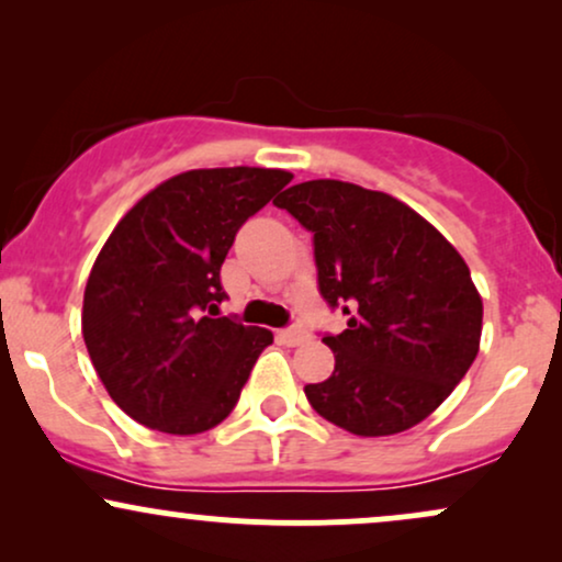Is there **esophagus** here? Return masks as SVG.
<instances>
[{"label": "esophagus", "mask_w": 562, "mask_h": 562, "mask_svg": "<svg viewBox=\"0 0 562 562\" xmlns=\"http://www.w3.org/2000/svg\"><path fill=\"white\" fill-rule=\"evenodd\" d=\"M277 338H280V344H285V346H301L303 340L308 338V335H306V330H303V327L293 325V327H285V330L277 333Z\"/></svg>", "instance_id": "1"}]
</instances>
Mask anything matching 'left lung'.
Masks as SVG:
<instances>
[{"mask_svg": "<svg viewBox=\"0 0 562 562\" xmlns=\"http://www.w3.org/2000/svg\"><path fill=\"white\" fill-rule=\"evenodd\" d=\"M274 205L312 232L322 299L348 314L322 338L335 370L303 389L308 404L353 436L423 423L479 353L483 303L465 259L402 200L359 184L314 179Z\"/></svg>", "mask_w": 562, "mask_h": 562, "instance_id": "obj_1", "label": "left lung"}]
</instances>
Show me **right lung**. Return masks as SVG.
<instances>
[{
  "mask_svg": "<svg viewBox=\"0 0 562 562\" xmlns=\"http://www.w3.org/2000/svg\"><path fill=\"white\" fill-rule=\"evenodd\" d=\"M280 169H195L166 179L115 224L83 290L81 333L128 417L173 436L235 409L272 333L218 317L237 229L285 187Z\"/></svg>",
  "mask_w": 562,
  "mask_h": 562,
  "instance_id": "obj_1",
  "label": "right lung"
}]
</instances>
